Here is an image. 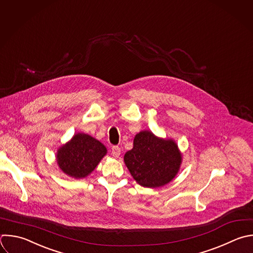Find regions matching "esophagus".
<instances>
[{
    "mask_svg": "<svg viewBox=\"0 0 253 253\" xmlns=\"http://www.w3.org/2000/svg\"><path fill=\"white\" fill-rule=\"evenodd\" d=\"M121 154V148L118 145H114L112 147V155L114 157H119Z\"/></svg>",
    "mask_w": 253,
    "mask_h": 253,
    "instance_id": "esophagus-1",
    "label": "esophagus"
}]
</instances>
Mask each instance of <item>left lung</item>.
Returning <instances> with one entry per match:
<instances>
[{
    "label": "left lung",
    "mask_w": 253,
    "mask_h": 253,
    "mask_svg": "<svg viewBox=\"0 0 253 253\" xmlns=\"http://www.w3.org/2000/svg\"><path fill=\"white\" fill-rule=\"evenodd\" d=\"M125 163L141 186L156 188L169 183L177 174L181 154L176 143L156 137L151 131L137 133L133 147L125 154Z\"/></svg>",
    "instance_id": "1"
}]
</instances>
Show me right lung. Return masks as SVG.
Wrapping results in <instances>:
<instances>
[{
    "mask_svg": "<svg viewBox=\"0 0 253 253\" xmlns=\"http://www.w3.org/2000/svg\"><path fill=\"white\" fill-rule=\"evenodd\" d=\"M107 153L103 143L94 137L77 133L71 141L57 152V163L60 169L74 178L88 176Z\"/></svg>",
    "mask_w": 253,
    "mask_h": 253,
    "instance_id": "add662e5",
    "label": "right lung"
}]
</instances>
